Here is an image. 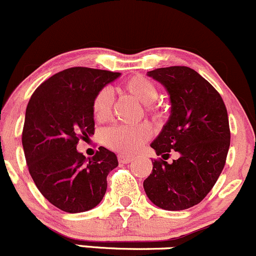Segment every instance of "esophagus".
Returning <instances> with one entry per match:
<instances>
[{"instance_id":"obj_1","label":"esophagus","mask_w":256,"mask_h":256,"mask_svg":"<svg viewBox=\"0 0 256 256\" xmlns=\"http://www.w3.org/2000/svg\"><path fill=\"white\" fill-rule=\"evenodd\" d=\"M132 160H133V158H129V156H124V155L118 156V161H120V164H129V162H132Z\"/></svg>"}]
</instances>
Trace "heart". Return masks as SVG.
I'll list each match as a JSON object with an SVG mask.
<instances>
[{"mask_svg":"<svg viewBox=\"0 0 256 256\" xmlns=\"http://www.w3.org/2000/svg\"><path fill=\"white\" fill-rule=\"evenodd\" d=\"M120 90L126 94L139 101L142 105L150 106L158 98V90L155 83L142 76H134L127 79L122 85ZM112 108V95L107 89H102L94 96L92 100V114L100 122L110 117ZM150 108V107H148ZM150 136L149 128L145 126L126 127V126H114L104 132L102 140L110 149L118 151L120 154H133L138 150L142 142H146Z\"/></svg>","mask_w":256,"mask_h":256,"instance_id":"heart-1","label":"heart"}]
</instances>
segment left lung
I'll return each mask as SVG.
<instances>
[{
	"instance_id": "left-lung-1",
	"label": "left lung",
	"mask_w": 256,
	"mask_h": 256,
	"mask_svg": "<svg viewBox=\"0 0 256 256\" xmlns=\"http://www.w3.org/2000/svg\"><path fill=\"white\" fill-rule=\"evenodd\" d=\"M148 76L168 92L171 114L150 144L164 160L152 162L142 186L160 208L186 210L208 195L226 164L230 140L227 110L215 88L192 68H158ZM171 150L178 158L168 164L164 160Z\"/></svg>"
}]
</instances>
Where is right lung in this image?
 I'll return each instance as SVG.
<instances>
[{"label": "right lung", "instance_id": "right-lung-1", "mask_svg": "<svg viewBox=\"0 0 256 256\" xmlns=\"http://www.w3.org/2000/svg\"><path fill=\"white\" fill-rule=\"evenodd\" d=\"M120 73L73 67L44 82L30 98L24 120V155L40 193L60 210L76 214L100 204L116 154L100 146L92 158L76 150L94 134L92 100Z\"/></svg>", "mask_w": 256, "mask_h": 256}]
</instances>
